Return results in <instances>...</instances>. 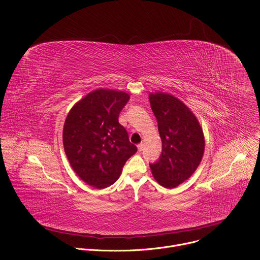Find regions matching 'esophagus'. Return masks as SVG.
<instances>
[{
  "instance_id": "1",
  "label": "esophagus",
  "mask_w": 260,
  "mask_h": 260,
  "mask_svg": "<svg viewBox=\"0 0 260 260\" xmlns=\"http://www.w3.org/2000/svg\"><path fill=\"white\" fill-rule=\"evenodd\" d=\"M143 149H144V145H143V144L137 145V150H139V151H143Z\"/></svg>"
}]
</instances>
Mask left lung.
Returning a JSON list of instances; mask_svg holds the SVG:
<instances>
[{
  "label": "left lung",
  "mask_w": 260,
  "mask_h": 260,
  "mask_svg": "<svg viewBox=\"0 0 260 260\" xmlns=\"http://www.w3.org/2000/svg\"><path fill=\"white\" fill-rule=\"evenodd\" d=\"M151 109L156 119L161 139V154L150 164L152 175L165 188L173 189L187 180L200 166L205 137L196 116L175 96L150 93Z\"/></svg>",
  "instance_id": "8db88e82"
}]
</instances>
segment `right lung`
Here are the masks:
<instances>
[{
    "label": "right lung",
    "mask_w": 260,
    "mask_h": 260,
    "mask_svg": "<svg viewBox=\"0 0 260 260\" xmlns=\"http://www.w3.org/2000/svg\"><path fill=\"white\" fill-rule=\"evenodd\" d=\"M130 100L124 91L98 89L76 103L63 129V144L70 166L86 184L96 189L111 186L137 148L118 123Z\"/></svg>",
    "instance_id": "1"
}]
</instances>
